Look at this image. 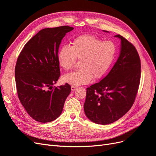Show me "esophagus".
<instances>
[{"label":"esophagus","instance_id":"34e87169","mask_svg":"<svg viewBox=\"0 0 156 156\" xmlns=\"http://www.w3.org/2000/svg\"><path fill=\"white\" fill-rule=\"evenodd\" d=\"M77 89V87L75 86H72V91H74Z\"/></svg>","mask_w":156,"mask_h":156}]
</instances>
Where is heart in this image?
I'll return each mask as SVG.
<instances>
[{"mask_svg":"<svg viewBox=\"0 0 156 156\" xmlns=\"http://www.w3.org/2000/svg\"><path fill=\"white\" fill-rule=\"evenodd\" d=\"M118 48L114 41H103L98 37L83 34L75 37L72 46L64 45L57 54L60 66L64 70L72 69L78 59L81 68L65 75V83L78 86L99 79L108 72L116 57Z\"/></svg>","mask_w":156,"mask_h":156,"instance_id":"obj_1","label":"heart"}]
</instances>
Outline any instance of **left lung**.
Masks as SVG:
<instances>
[{
    "label": "left lung",
    "instance_id": "obj_1",
    "mask_svg": "<svg viewBox=\"0 0 156 156\" xmlns=\"http://www.w3.org/2000/svg\"><path fill=\"white\" fill-rule=\"evenodd\" d=\"M119 59L100 82L87 88L84 110L94 123L106 125L123 116L135 102L140 80L141 64L137 51L121 35Z\"/></svg>",
    "mask_w": 156,
    "mask_h": 156
}]
</instances>
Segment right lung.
<instances>
[{"instance_id": "right-lung-1", "label": "right lung", "mask_w": 156, "mask_h": 156, "mask_svg": "<svg viewBox=\"0 0 156 156\" xmlns=\"http://www.w3.org/2000/svg\"><path fill=\"white\" fill-rule=\"evenodd\" d=\"M73 28L61 26L41 30L27 42L15 68L18 98L33 119L49 122L62 112L71 92L68 83L53 87L60 76L57 54L61 40Z\"/></svg>"}]
</instances>
